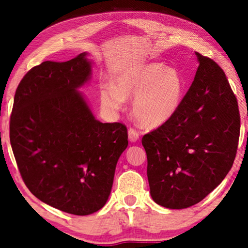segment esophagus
I'll return each instance as SVG.
<instances>
[{"label":"esophagus","instance_id":"esophagus-1","mask_svg":"<svg viewBox=\"0 0 248 248\" xmlns=\"http://www.w3.org/2000/svg\"><path fill=\"white\" fill-rule=\"evenodd\" d=\"M128 137H129L130 142H137L138 140H139V132H138L136 129L130 128L128 130Z\"/></svg>","mask_w":248,"mask_h":248}]
</instances>
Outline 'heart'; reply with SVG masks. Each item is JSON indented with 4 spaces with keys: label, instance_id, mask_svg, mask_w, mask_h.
<instances>
[{
    "label": "heart",
    "instance_id": "1",
    "mask_svg": "<svg viewBox=\"0 0 248 248\" xmlns=\"http://www.w3.org/2000/svg\"><path fill=\"white\" fill-rule=\"evenodd\" d=\"M183 94L184 81L177 70L161 63H139L117 73L112 86L102 87L100 99L108 110L116 111L133 96L134 117L146 127H158L175 115Z\"/></svg>",
    "mask_w": 248,
    "mask_h": 248
}]
</instances>
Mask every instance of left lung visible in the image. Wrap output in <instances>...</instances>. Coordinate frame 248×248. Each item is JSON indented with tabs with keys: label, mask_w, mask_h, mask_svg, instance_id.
Returning a JSON list of instances; mask_svg holds the SVG:
<instances>
[{
	"label": "left lung",
	"mask_w": 248,
	"mask_h": 248,
	"mask_svg": "<svg viewBox=\"0 0 248 248\" xmlns=\"http://www.w3.org/2000/svg\"><path fill=\"white\" fill-rule=\"evenodd\" d=\"M199 66L175 115L142 138L152 199L169 209L200 202L231 170L241 119L228 78L212 59Z\"/></svg>",
	"instance_id": "obj_1"
}]
</instances>
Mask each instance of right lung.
I'll list each match as a JSON object with an SVG mask.
<instances>
[{"instance_id": "add662e5", "label": "right lung", "mask_w": 248, "mask_h": 248, "mask_svg": "<svg viewBox=\"0 0 248 248\" xmlns=\"http://www.w3.org/2000/svg\"><path fill=\"white\" fill-rule=\"evenodd\" d=\"M91 74L85 52L33 66L18 84L10 121L25 185L43 202L75 216L104 207L128 146L127 127L96 120L78 91Z\"/></svg>"}]
</instances>
